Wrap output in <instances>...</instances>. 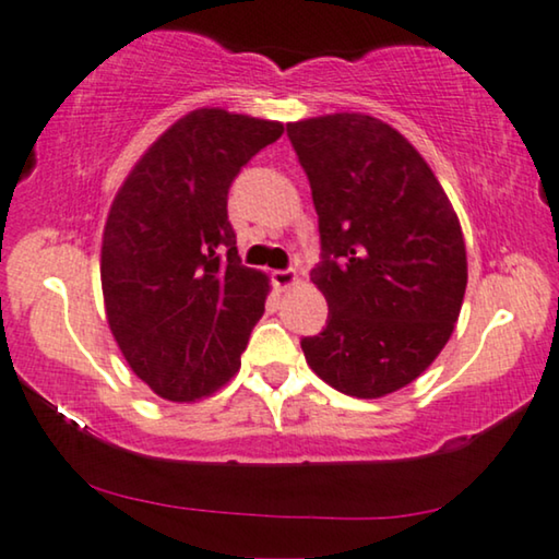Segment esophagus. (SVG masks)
<instances>
[{
	"instance_id": "34e87169",
	"label": "esophagus",
	"mask_w": 559,
	"mask_h": 559,
	"mask_svg": "<svg viewBox=\"0 0 559 559\" xmlns=\"http://www.w3.org/2000/svg\"><path fill=\"white\" fill-rule=\"evenodd\" d=\"M297 280H300V274H297V270H293V266H287V270H274V272H272V282H274V285H277L280 289L293 287Z\"/></svg>"
}]
</instances>
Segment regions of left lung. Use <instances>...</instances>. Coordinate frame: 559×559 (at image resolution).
Segmentation results:
<instances>
[{
  "mask_svg": "<svg viewBox=\"0 0 559 559\" xmlns=\"http://www.w3.org/2000/svg\"><path fill=\"white\" fill-rule=\"evenodd\" d=\"M318 211L328 300L310 369L358 400L415 381L453 333L468 282L463 231L419 152L384 121L331 114L287 124Z\"/></svg>",
  "mask_w": 559,
  "mask_h": 559,
  "instance_id": "8db88e82",
  "label": "left lung"
}]
</instances>
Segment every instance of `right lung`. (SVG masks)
I'll use <instances>...</instances> for the list:
<instances>
[{
	"mask_svg": "<svg viewBox=\"0 0 559 559\" xmlns=\"http://www.w3.org/2000/svg\"><path fill=\"white\" fill-rule=\"evenodd\" d=\"M285 127L195 109L144 152L104 228L102 287L121 354L152 392L195 402L239 371L270 282L241 264L228 188Z\"/></svg>",
	"mask_w": 559,
	"mask_h": 559,
	"instance_id": "1",
	"label": "right lung"
}]
</instances>
